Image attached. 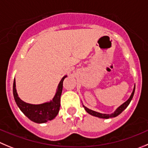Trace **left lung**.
Here are the masks:
<instances>
[{
	"instance_id": "1",
	"label": "left lung",
	"mask_w": 148,
	"mask_h": 148,
	"mask_svg": "<svg viewBox=\"0 0 148 148\" xmlns=\"http://www.w3.org/2000/svg\"><path fill=\"white\" fill-rule=\"evenodd\" d=\"M134 91H135V85L134 87L133 91H132V95L130 96L129 99H128L126 101L124 102L123 104H121L119 107H118V108L116 109L115 111H114L113 113H112V114H103V113L93 111V110H90V109H88V107H86L84 105H83V107L85 108V111H86L88 114H91V115H93V116H95V117H98V118H103V119H108V118H114V117H117L118 115H119V114H121L124 110L126 109V107H128V104L130 103L131 101L132 100V98H133L134 94Z\"/></svg>"
}]
</instances>
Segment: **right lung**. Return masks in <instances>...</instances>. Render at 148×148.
Returning a JSON list of instances; mask_svg holds the SVG:
<instances>
[{
	"label": "right lung",
	"mask_w": 148,
	"mask_h": 148,
	"mask_svg": "<svg viewBox=\"0 0 148 148\" xmlns=\"http://www.w3.org/2000/svg\"><path fill=\"white\" fill-rule=\"evenodd\" d=\"M66 77H67L66 75L64 76L59 82L56 93L52 100L40 104L26 103L20 99L16 93V82L14 79L13 84V95L16 105L27 118L36 123H47L48 121L54 119L58 114L60 110V96L63 90V82Z\"/></svg>",
	"instance_id": "right-lung-1"
}]
</instances>
